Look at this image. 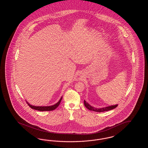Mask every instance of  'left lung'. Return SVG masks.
Wrapping results in <instances>:
<instances>
[{
    "instance_id": "1",
    "label": "left lung",
    "mask_w": 148,
    "mask_h": 148,
    "mask_svg": "<svg viewBox=\"0 0 148 148\" xmlns=\"http://www.w3.org/2000/svg\"><path fill=\"white\" fill-rule=\"evenodd\" d=\"M84 106L88 109H89V110L91 111H94L96 112H104L106 111H109L110 110H112L113 109L115 108L118 105H115V106H107V107H104V108H99L97 109L95 108H94L92 106H90L87 102H86V101L84 100Z\"/></svg>"
}]
</instances>
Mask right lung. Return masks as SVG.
I'll list each match as a JSON object with an SVG mask.
<instances>
[{"label": "right lung", "mask_w": 148, "mask_h": 148, "mask_svg": "<svg viewBox=\"0 0 148 148\" xmlns=\"http://www.w3.org/2000/svg\"><path fill=\"white\" fill-rule=\"evenodd\" d=\"M62 98H63V97H62V98L59 100V101L55 105L48 106H33L30 105V104H29L28 102H27V103L28 104V106L32 109H35V110H39V111H41V112H42V111H51V110H53L56 109V108L59 106V105L60 103V102H61V100L62 99Z\"/></svg>", "instance_id": "1"}]
</instances>
